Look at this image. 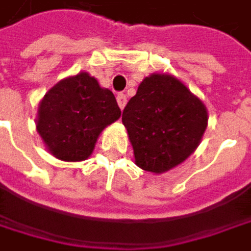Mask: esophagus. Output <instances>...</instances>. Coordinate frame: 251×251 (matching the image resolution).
<instances>
[{"label":"esophagus","mask_w":251,"mask_h":251,"mask_svg":"<svg viewBox=\"0 0 251 251\" xmlns=\"http://www.w3.org/2000/svg\"><path fill=\"white\" fill-rule=\"evenodd\" d=\"M117 102H118L120 109L123 111V109H124V106L127 105V98H126V95H123V93H120V95L117 96Z\"/></svg>","instance_id":"esophagus-1"}]
</instances>
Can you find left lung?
I'll use <instances>...</instances> for the list:
<instances>
[{
    "instance_id": "1",
    "label": "left lung",
    "mask_w": 251,
    "mask_h": 251,
    "mask_svg": "<svg viewBox=\"0 0 251 251\" xmlns=\"http://www.w3.org/2000/svg\"><path fill=\"white\" fill-rule=\"evenodd\" d=\"M207 123L202 100L167 72L145 76L123 111L134 163L153 175H163L189 158Z\"/></svg>"
}]
</instances>
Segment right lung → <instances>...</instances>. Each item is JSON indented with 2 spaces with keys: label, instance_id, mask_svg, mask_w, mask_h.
I'll list each match as a JSON object with an SVG mask.
<instances>
[{
  "label": "right lung",
  "instance_id": "add662e5",
  "mask_svg": "<svg viewBox=\"0 0 251 251\" xmlns=\"http://www.w3.org/2000/svg\"><path fill=\"white\" fill-rule=\"evenodd\" d=\"M121 117L114 93L88 72L56 82L41 99L37 131L49 152L66 163L84 161L100 133Z\"/></svg>",
  "mask_w": 251,
  "mask_h": 251
}]
</instances>
